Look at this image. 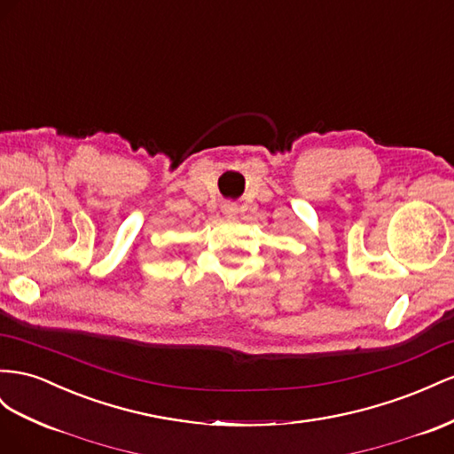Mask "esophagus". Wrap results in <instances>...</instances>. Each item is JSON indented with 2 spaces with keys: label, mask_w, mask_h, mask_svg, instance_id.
Wrapping results in <instances>:
<instances>
[{
  "label": "esophagus",
  "mask_w": 454,
  "mask_h": 454,
  "mask_svg": "<svg viewBox=\"0 0 454 454\" xmlns=\"http://www.w3.org/2000/svg\"><path fill=\"white\" fill-rule=\"evenodd\" d=\"M223 212H225L227 215H232V214L237 212V206L232 204V202H229V204H225V206H223Z\"/></svg>",
  "instance_id": "34e87169"
}]
</instances>
